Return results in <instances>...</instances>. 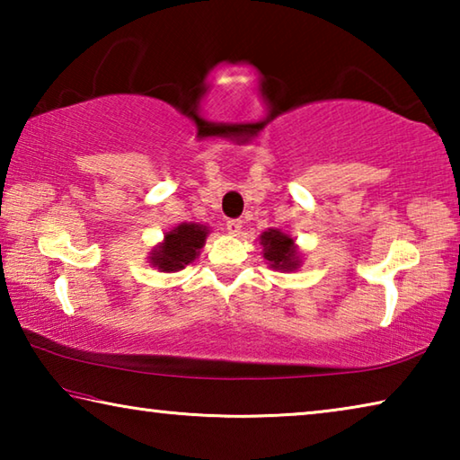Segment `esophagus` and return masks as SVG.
<instances>
[{"label": "esophagus", "instance_id": "esophagus-1", "mask_svg": "<svg viewBox=\"0 0 460 460\" xmlns=\"http://www.w3.org/2000/svg\"><path fill=\"white\" fill-rule=\"evenodd\" d=\"M241 227H243V225H241L239 219H229V221H227V231L231 233V235H239Z\"/></svg>", "mask_w": 460, "mask_h": 460}]
</instances>
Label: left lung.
Here are the masks:
<instances>
[{"mask_svg": "<svg viewBox=\"0 0 460 460\" xmlns=\"http://www.w3.org/2000/svg\"><path fill=\"white\" fill-rule=\"evenodd\" d=\"M260 245L263 247V258L274 270L292 271L300 266V253L296 249L292 237L279 229H268L260 235Z\"/></svg>", "mask_w": 460, "mask_h": 460, "instance_id": "1", "label": "left lung"}]
</instances>
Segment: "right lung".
<instances>
[{
	"instance_id": "right-lung-1",
	"label": "right lung",
	"mask_w": 460,
	"mask_h": 460,
	"mask_svg": "<svg viewBox=\"0 0 460 460\" xmlns=\"http://www.w3.org/2000/svg\"><path fill=\"white\" fill-rule=\"evenodd\" d=\"M207 235L208 229L205 225L181 223L178 227L166 233L164 241L158 247L152 249L150 263L160 271L182 270L197 260Z\"/></svg>"
}]
</instances>
